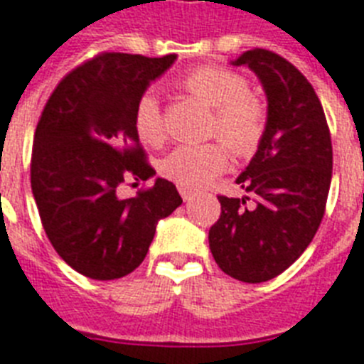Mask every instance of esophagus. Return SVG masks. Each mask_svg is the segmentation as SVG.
<instances>
[{
	"mask_svg": "<svg viewBox=\"0 0 364 364\" xmlns=\"http://www.w3.org/2000/svg\"><path fill=\"white\" fill-rule=\"evenodd\" d=\"M180 196H182V199L184 200H191V193H188L186 190H180Z\"/></svg>",
	"mask_w": 364,
	"mask_h": 364,
	"instance_id": "obj_1",
	"label": "esophagus"
}]
</instances>
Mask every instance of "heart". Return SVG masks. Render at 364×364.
I'll list each match as a JSON object with an SVG mask.
<instances>
[{
	"label": "heart",
	"instance_id": "b5f03b06",
	"mask_svg": "<svg viewBox=\"0 0 364 364\" xmlns=\"http://www.w3.org/2000/svg\"><path fill=\"white\" fill-rule=\"evenodd\" d=\"M184 88L214 110L212 135L237 156L254 152L264 132V109L250 94L240 75L222 67H199L186 77ZM133 124L139 139L148 146H159L165 141L164 112L152 92L139 100ZM225 165L228 154L220 144L178 146L161 159L159 171L182 190L197 191L222 173Z\"/></svg>",
	"mask_w": 364,
	"mask_h": 364
}]
</instances>
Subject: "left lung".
Listing matches in <instances>:
<instances>
[{"label":"left lung","instance_id":"8db88e82","mask_svg":"<svg viewBox=\"0 0 364 364\" xmlns=\"http://www.w3.org/2000/svg\"><path fill=\"white\" fill-rule=\"evenodd\" d=\"M231 65L259 78L267 122L257 152L237 178L248 196L218 197L222 214L208 242L225 274L259 284L282 274L312 242L329 196L333 146L323 107L293 63L255 48Z\"/></svg>","mask_w":364,"mask_h":364}]
</instances>
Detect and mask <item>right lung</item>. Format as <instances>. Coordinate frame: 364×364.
Listing matches in <instances>:
<instances>
[{
	"instance_id": "obj_1",
	"label": "right lung",
	"mask_w": 364,
	"mask_h": 364,
	"mask_svg": "<svg viewBox=\"0 0 364 364\" xmlns=\"http://www.w3.org/2000/svg\"><path fill=\"white\" fill-rule=\"evenodd\" d=\"M176 56L105 52L58 84L35 129L31 191L46 237L71 269L92 280H116L148 254L159 220L182 197L165 178L132 199L116 188L148 180L135 132V107Z\"/></svg>"
}]
</instances>
